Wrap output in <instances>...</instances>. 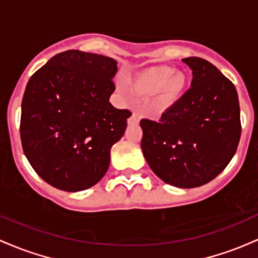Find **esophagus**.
<instances>
[{"mask_svg":"<svg viewBox=\"0 0 258 258\" xmlns=\"http://www.w3.org/2000/svg\"><path fill=\"white\" fill-rule=\"evenodd\" d=\"M139 121V114L135 113V112H133V114L130 115V118L128 119V123L129 124H137Z\"/></svg>","mask_w":258,"mask_h":258,"instance_id":"1","label":"esophagus"}]
</instances>
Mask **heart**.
Returning <instances> with one entry per match:
<instances>
[{
    "label": "heart",
    "instance_id": "b5f03b06",
    "mask_svg": "<svg viewBox=\"0 0 258 258\" xmlns=\"http://www.w3.org/2000/svg\"><path fill=\"white\" fill-rule=\"evenodd\" d=\"M187 80L183 73H174L166 66L151 67L135 79V88L144 94H158V103L162 107L172 106L183 94Z\"/></svg>",
    "mask_w": 258,
    "mask_h": 258
}]
</instances>
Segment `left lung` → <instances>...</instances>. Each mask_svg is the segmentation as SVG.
<instances>
[{"label":"left lung","instance_id":"8db88e82","mask_svg":"<svg viewBox=\"0 0 258 258\" xmlns=\"http://www.w3.org/2000/svg\"><path fill=\"white\" fill-rule=\"evenodd\" d=\"M183 62L192 71L191 88L158 121L141 119V150L164 183L190 189L207 184L228 166L241 123L234 84L206 59Z\"/></svg>","mask_w":258,"mask_h":258}]
</instances>
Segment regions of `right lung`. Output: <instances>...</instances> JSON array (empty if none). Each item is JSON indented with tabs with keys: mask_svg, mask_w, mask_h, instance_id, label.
I'll use <instances>...</instances> for the list:
<instances>
[{
	"mask_svg": "<svg viewBox=\"0 0 258 258\" xmlns=\"http://www.w3.org/2000/svg\"><path fill=\"white\" fill-rule=\"evenodd\" d=\"M117 71L113 58L68 50L29 79L20 115L23 151L56 189L82 191L106 174L111 147L132 115L109 102Z\"/></svg>",
	"mask_w": 258,
	"mask_h": 258,
	"instance_id": "right-lung-1",
	"label": "right lung"
}]
</instances>
